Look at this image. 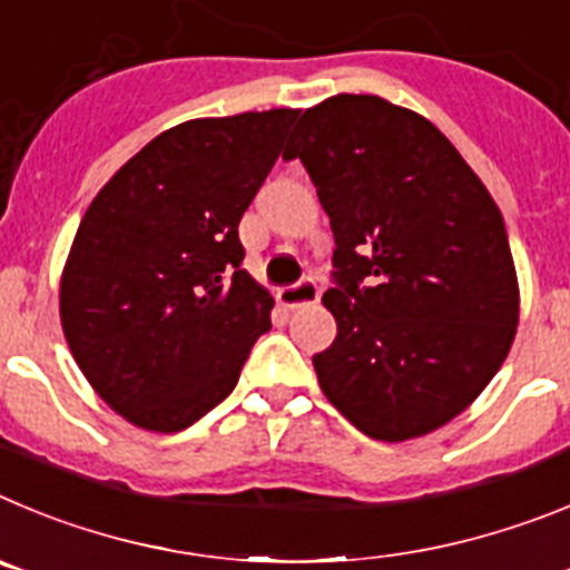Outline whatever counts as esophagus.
Instances as JSON below:
<instances>
[{"mask_svg":"<svg viewBox=\"0 0 570 570\" xmlns=\"http://www.w3.org/2000/svg\"><path fill=\"white\" fill-rule=\"evenodd\" d=\"M317 297H321V289L312 278L297 281L292 286H281L278 289V301L286 306V309H301V306H309L315 304Z\"/></svg>","mask_w":570,"mask_h":570,"instance_id":"esophagus-1","label":"esophagus"}]
</instances>
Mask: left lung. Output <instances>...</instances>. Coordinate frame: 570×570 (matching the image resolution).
I'll list each match as a JSON object with an SVG mask.
<instances>
[{
    "label": "left lung",
    "instance_id": "obj_1",
    "mask_svg": "<svg viewBox=\"0 0 570 570\" xmlns=\"http://www.w3.org/2000/svg\"><path fill=\"white\" fill-rule=\"evenodd\" d=\"M335 235L323 306L337 337L312 357L332 406L386 443L458 417L509 355L520 286L500 207L420 112L341 94L289 138Z\"/></svg>",
    "mask_w": 570,
    "mask_h": 570
}]
</instances>
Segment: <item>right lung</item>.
Segmentation results:
<instances>
[{
    "label": "right lung",
    "instance_id": "obj_1",
    "mask_svg": "<svg viewBox=\"0 0 570 570\" xmlns=\"http://www.w3.org/2000/svg\"><path fill=\"white\" fill-rule=\"evenodd\" d=\"M295 119L278 107L170 127L87 207L61 273V330L127 423L193 425L273 326V295L240 269L238 224Z\"/></svg>",
    "mask_w": 570,
    "mask_h": 570
}]
</instances>
